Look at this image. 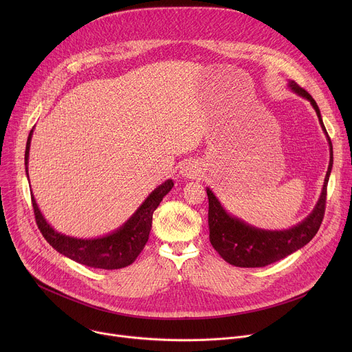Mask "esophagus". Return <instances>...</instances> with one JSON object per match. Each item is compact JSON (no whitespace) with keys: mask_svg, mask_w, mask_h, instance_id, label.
<instances>
[{"mask_svg":"<svg viewBox=\"0 0 352 352\" xmlns=\"http://www.w3.org/2000/svg\"><path fill=\"white\" fill-rule=\"evenodd\" d=\"M181 174L186 178H196L200 174V168L195 163H186L181 167Z\"/></svg>","mask_w":352,"mask_h":352,"instance_id":"esophagus-1","label":"esophagus"}]
</instances>
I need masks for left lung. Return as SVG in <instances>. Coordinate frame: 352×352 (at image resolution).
Returning a JSON list of instances; mask_svg holds the SVG:
<instances>
[{
    "mask_svg": "<svg viewBox=\"0 0 352 352\" xmlns=\"http://www.w3.org/2000/svg\"><path fill=\"white\" fill-rule=\"evenodd\" d=\"M288 87L298 96L307 98L315 109L319 124L326 135L330 147V163L324 177L323 188L314 210L302 221L287 230H262L249 226L243 220L230 214L220 204V200L206 188L209 197V238L219 255L236 267H263L274 263L295 250L305 246L319 231L324 216L327 182L333 168V146L324 128L320 110L314 97L294 80L288 82Z\"/></svg>",
    "mask_w": 352,
    "mask_h": 352,
    "instance_id": "obj_1",
    "label": "left lung"
}]
</instances>
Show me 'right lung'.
<instances>
[{"label": "right lung", "instance_id": "1", "mask_svg": "<svg viewBox=\"0 0 352 352\" xmlns=\"http://www.w3.org/2000/svg\"><path fill=\"white\" fill-rule=\"evenodd\" d=\"M33 129L29 133L25 152V167L28 179L29 150ZM173 179L164 181L144 199V202L138 208V210L120 228H117L111 234L98 238H76L56 231L45 221L32 192L30 195L37 227L45 238V241L52 245L57 252L89 267L114 270L129 266L139 256L148 239L150 228H152L153 213L160 205L163 197L173 189Z\"/></svg>", "mask_w": 352, "mask_h": 352}]
</instances>
